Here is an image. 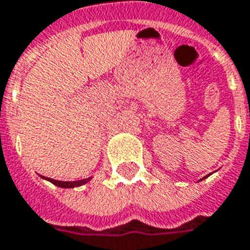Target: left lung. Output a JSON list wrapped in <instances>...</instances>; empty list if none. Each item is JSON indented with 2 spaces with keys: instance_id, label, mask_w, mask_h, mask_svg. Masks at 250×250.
I'll return each mask as SVG.
<instances>
[{
  "instance_id": "1",
  "label": "left lung",
  "mask_w": 250,
  "mask_h": 250,
  "mask_svg": "<svg viewBox=\"0 0 250 250\" xmlns=\"http://www.w3.org/2000/svg\"><path fill=\"white\" fill-rule=\"evenodd\" d=\"M208 176H210V175H208V176H205L204 179H206V177H208ZM204 179H201V180H204ZM201 180H199V181H201Z\"/></svg>"
}]
</instances>
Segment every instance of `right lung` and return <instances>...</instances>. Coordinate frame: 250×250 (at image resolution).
I'll use <instances>...</instances> for the list:
<instances>
[{
	"label": "right lung",
	"instance_id": "1",
	"mask_svg": "<svg viewBox=\"0 0 250 250\" xmlns=\"http://www.w3.org/2000/svg\"><path fill=\"white\" fill-rule=\"evenodd\" d=\"M42 179L46 180V181H49L52 183L53 185L59 188H63V189H70V188H78V187H82L84 184H87L90 181L92 177H88V179H83V180H78V181H60V180H55V179H49V177H44L42 176Z\"/></svg>",
	"mask_w": 250,
	"mask_h": 250
}]
</instances>
